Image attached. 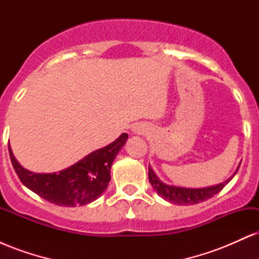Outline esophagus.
Returning <instances> with one entry per match:
<instances>
[{"label":"esophagus","mask_w":259,"mask_h":259,"mask_svg":"<svg viewBox=\"0 0 259 259\" xmlns=\"http://www.w3.org/2000/svg\"><path fill=\"white\" fill-rule=\"evenodd\" d=\"M133 133L134 134H144L145 133V127L140 124H136V125L133 126Z\"/></svg>","instance_id":"esophagus-1"}]
</instances>
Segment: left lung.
<instances>
[{
    "label": "left lung",
    "instance_id": "1",
    "mask_svg": "<svg viewBox=\"0 0 259 259\" xmlns=\"http://www.w3.org/2000/svg\"><path fill=\"white\" fill-rule=\"evenodd\" d=\"M240 167V165H239ZM237 167L235 173L231 175L230 178H228L227 180L223 181V183L217 184V185H210L206 187H184V186H177V185H169V184L163 183L162 180L157 177L156 173L153 171V169L148 165V179L154 191L158 194L163 200L168 201L169 203L173 204H179V206H191V204L200 203L208 200V198L213 197V196L218 194L219 191H222L224 189V186L229 184L235 174L239 170Z\"/></svg>",
    "mask_w": 259,
    "mask_h": 259
}]
</instances>
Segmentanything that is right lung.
Masks as SVG:
<instances>
[{"mask_svg":"<svg viewBox=\"0 0 259 259\" xmlns=\"http://www.w3.org/2000/svg\"><path fill=\"white\" fill-rule=\"evenodd\" d=\"M127 134L123 133L112 144L89 153L84 158L58 173H34L20 165L8 145L14 170L24 186L51 203L63 207L85 206L106 191L111 180V167Z\"/></svg>","mask_w":259,"mask_h":259,"instance_id":"right-lung-1","label":"right lung"}]
</instances>
